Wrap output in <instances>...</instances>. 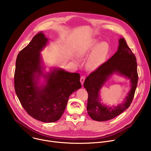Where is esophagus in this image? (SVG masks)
Listing matches in <instances>:
<instances>
[{
  "label": "esophagus",
  "instance_id": "1",
  "mask_svg": "<svg viewBox=\"0 0 151 151\" xmlns=\"http://www.w3.org/2000/svg\"><path fill=\"white\" fill-rule=\"evenodd\" d=\"M84 81H85V77L84 76H81V78L80 79V81H81L82 85H83V83L84 82Z\"/></svg>",
  "mask_w": 151,
  "mask_h": 151
}]
</instances>
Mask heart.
<instances>
[{"label":"heart","mask_w":151,"mask_h":151,"mask_svg":"<svg viewBox=\"0 0 151 151\" xmlns=\"http://www.w3.org/2000/svg\"><path fill=\"white\" fill-rule=\"evenodd\" d=\"M108 51L109 45L107 42H102L99 44L97 40L93 39L79 51V55L86 57L93 52L88 61L87 66L90 70H94L104 63Z\"/></svg>","instance_id":"b5f03b06"}]
</instances>
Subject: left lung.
I'll return each mask as SVG.
<instances>
[{
  "mask_svg": "<svg viewBox=\"0 0 151 151\" xmlns=\"http://www.w3.org/2000/svg\"><path fill=\"white\" fill-rule=\"evenodd\" d=\"M118 42L116 52L90 74L83 83L88 94L87 112L94 121H108L122 113L130 106L137 88L138 74L136 57L123 37H121ZM114 74L130 80L131 90L122 104L109 106L101 102L99 94L102 87Z\"/></svg>",
  "mask_w": 151,
  "mask_h": 151,
  "instance_id": "obj_1",
  "label": "left lung"
}]
</instances>
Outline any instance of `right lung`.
<instances>
[{"instance_id": "add662e5", "label": "right lung", "mask_w": 151, "mask_h": 151, "mask_svg": "<svg viewBox=\"0 0 151 151\" xmlns=\"http://www.w3.org/2000/svg\"><path fill=\"white\" fill-rule=\"evenodd\" d=\"M48 40L42 32L33 37L18 54L14 75L15 93L23 108L33 118L47 123L61 118L70 96L81 88L78 73L59 68L45 72L40 52Z\"/></svg>"}]
</instances>
